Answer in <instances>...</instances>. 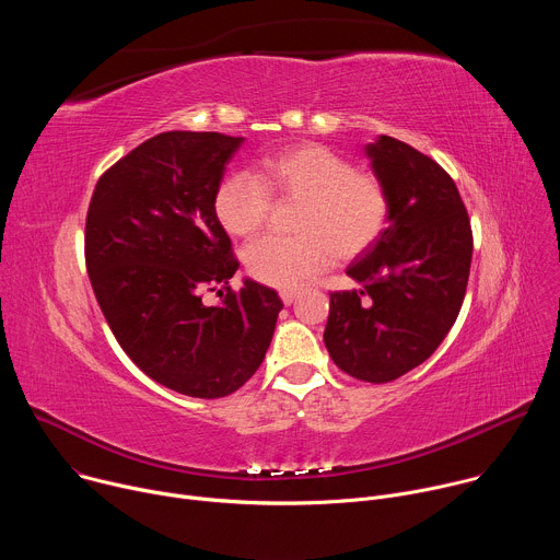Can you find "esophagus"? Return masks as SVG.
Returning a JSON list of instances; mask_svg holds the SVG:
<instances>
[{
  "instance_id": "1",
  "label": "esophagus",
  "mask_w": 560,
  "mask_h": 560,
  "mask_svg": "<svg viewBox=\"0 0 560 560\" xmlns=\"http://www.w3.org/2000/svg\"><path fill=\"white\" fill-rule=\"evenodd\" d=\"M301 292L296 290V288H283L281 292H279V296H281V301L285 303V305H290V303H294L296 301V296H299Z\"/></svg>"
}]
</instances>
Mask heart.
<instances>
[{
	"label": "heart",
	"mask_w": 560,
	"mask_h": 560,
	"mask_svg": "<svg viewBox=\"0 0 560 560\" xmlns=\"http://www.w3.org/2000/svg\"><path fill=\"white\" fill-rule=\"evenodd\" d=\"M272 197L299 201L292 223L296 234L257 238L244 261L253 279L277 288L312 279L335 257H359L381 236L389 217L385 184L322 143L268 152L257 159L255 175L223 177L212 199L214 217L228 234L250 236L268 221Z\"/></svg>",
	"instance_id": "1"
}]
</instances>
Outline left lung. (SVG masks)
<instances>
[{
	"label": "left lung",
	"mask_w": 560,
	"mask_h": 560,
	"mask_svg": "<svg viewBox=\"0 0 560 560\" xmlns=\"http://www.w3.org/2000/svg\"><path fill=\"white\" fill-rule=\"evenodd\" d=\"M389 195L387 228L348 266L361 290L330 292L324 332L332 361L365 383L421 365L465 299L471 225L454 179L417 148L381 135L365 145Z\"/></svg>",
	"instance_id": "1"
}]
</instances>
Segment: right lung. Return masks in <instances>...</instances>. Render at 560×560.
I'll return each instance as SVG.
<instances>
[{
  "mask_svg": "<svg viewBox=\"0 0 560 560\" xmlns=\"http://www.w3.org/2000/svg\"><path fill=\"white\" fill-rule=\"evenodd\" d=\"M242 143L154 135L100 177L86 214V270L115 339L152 381L195 398L228 396L259 370L283 307L257 281L228 285L238 261L212 199ZM217 287L222 303L206 306Z\"/></svg>",
  "mask_w": 560,
  "mask_h": 560,
  "instance_id": "obj_1",
  "label": "right lung"
}]
</instances>
